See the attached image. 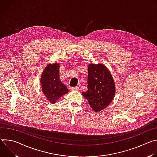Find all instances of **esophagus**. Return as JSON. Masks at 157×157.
<instances>
[{
  "instance_id": "34e87169",
  "label": "esophagus",
  "mask_w": 157,
  "mask_h": 157,
  "mask_svg": "<svg viewBox=\"0 0 157 157\" xmlns=\"http://www.w3.org/2000/svg\"><path fill=\"white\" fill-rule=\"evenodd\" d=\"M79 90V88L78 87H71L70 88V91H77Z\"/></svg>"
}]
</instances>
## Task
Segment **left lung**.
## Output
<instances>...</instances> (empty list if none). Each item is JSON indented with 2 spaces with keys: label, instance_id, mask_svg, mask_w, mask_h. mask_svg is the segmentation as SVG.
I'll return each instance as SVG.
<instances>
[{
  "label": "left lung",
  "instance_id": "8db88e82",
  "mask_svg": "<svg viewBox=\"0 0 157 157\" xmlns=\"http://www.w3.org/2000/svg\"><path fill=\"white\" fill-rule=\"evenodd\" d=\"M116 93L114 79L103 64L90 63L88 65L87 91L82 96L88 101L91 108L100 112L113 101Z\"/></svg>",
  "mask_w": 157,
  "mask_h": 157
}]
</instances>
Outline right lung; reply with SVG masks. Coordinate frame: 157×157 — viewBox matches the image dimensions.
<instances>
[{
	"label": "right lung",
	"mask_w": 157,
	"mask_h": 157,
	"mask_svg": "<svg viewBox=\"0 0 157 157\" xmlns=\"http://www.w3.org/2000/svg\"><path fill=\"white\" fill-rule=\"evenodd\" d=\"M59 67L58 63H50L41 75L42 92L52 104L57 102L61 97L68 93V88L60 80Z\"/></svg>",
	"instance_id": "1"
}]
</instances>
